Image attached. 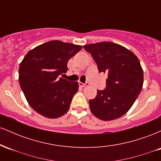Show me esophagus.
Returning a JSON list of instances; mask_svg holds the SVG:
<instances>
[{
  "label": "esophagus",
  "instance_id": "34e87169",
  "mask_svg": "<svg viewBox=\"0 0 161 161\" xmlns=\"http://www.w3.org/2000/svg\"><path fill=\"white\" fill-rule=\"evenodd\" d=\"M88 86V83L86 82V83H82V82H79V86L82 87V88H84V87H86Z\"/></svg>",
  "mask_w": 161,
  "mask_h": 161
}]
</instances>
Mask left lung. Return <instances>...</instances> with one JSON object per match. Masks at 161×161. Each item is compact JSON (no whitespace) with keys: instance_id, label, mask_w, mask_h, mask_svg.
I'll use <instances>...</instances> for the list:
<instances>
[{"instance_id":"obj_1","label":"left lung","mask_w":161,"mask_h":161,"mask_svg":"<svg viewBox=\"0 0 161 161\" xmlns=\"http://www.w3.org/2000/svg\"><path fill=\"white\" fill-rule=\"evenodd\" d=\"M100 73H108L106 88L89 100L96 117L109 121L123 116L131 108L143 86L144 75L138 57L123 46L110 42L84 46Z\"/></svg>"}]
</instances>
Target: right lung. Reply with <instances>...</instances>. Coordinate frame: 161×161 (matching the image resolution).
<instances>
[{
	"label": "right lung",
	"mask_w": 161,
	"mask_h": 161,
	"mask_svg": "<svg viewBox=\"0 0 161 161\" xmlns=\"http://www.w3.org/2000/svg\"><path fill=\"white\" fill-rule=\"evenodd\" d=\"M82 48L51 41L29 51L19 64L20 87L29 104L41 115L55 119L68 111L79 83L59 75L68 70V60Z\"/></svg>",
	"instance_id": "add662e5"
}]
</instances>
